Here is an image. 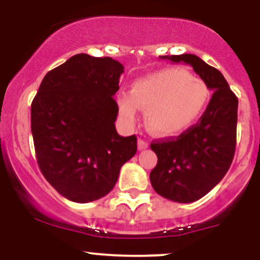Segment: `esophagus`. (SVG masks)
<instances>
[{"mask_svg": "<svg viewBox=\"0 0 260 260\" xmlns=\"http://www.w3.org/2000/svg\"><path fill=\"white\" fill-rule=\"evenodd\" d=\"M149 147V144L145 140L143 139H138V149L139 150H143V149H147Z\"/></svg>", "mask_w": 260, "mask_h": 260, "instance_id": "34e87169", "label": "esophagus"}]
</instances>
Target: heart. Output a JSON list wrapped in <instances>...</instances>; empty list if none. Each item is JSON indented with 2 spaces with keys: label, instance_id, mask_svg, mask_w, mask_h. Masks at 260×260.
<instances>
[{
  "label": "heart",
  "instance_id": "b5f03b06",
  "mask_svg": "<svg viewBox=\"0 0 260 260\" xmlns=\"http://www.w3.org/2000/svg\"><path fill=\"white\" fill-rule=\"evenodd\" d=\"M210 100L202 79L186 71L164 70L132 84L131 96L118 98V110L127 123L137 121L138 107L145 111V123L160 137L177 136L199 120Z\"/></svg>",
  "mask_w": 260,
  "mask_h": 260
}]
</instances>
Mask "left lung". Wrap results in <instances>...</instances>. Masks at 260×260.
<instances>
[{"label":"left lung","instance_id":"1","mask_svg":"<svg viewBox=\"0 0 260 260\" xmlns=\"http://www.w3.org/2000/svg\"><path fill=\"white\" fill-rule=\"evenodd\" d=\"M172 62L190 64L213 90L207 110L194 126L175 139L151 143L157 164L150 172L154 190L177 203L201 199L229 171L236 149L238 99L220 71L198 56H166Z\"/></svg>","mask_w":260,"mask_h":260}]
</instances>
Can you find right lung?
<instances>
[{"label": "right lung", "mask_w": 260, "mask_h": 260, "mask_svg": "<svg viewBox=\"0 0 260 260\" xmlns=\"http://www.w3.org/2000/svg\"><path fill=\"white\" fill-rule=\"evenodd\" d=\"M123 70L111 57L74 55L44 77L31 103L39 168L72 202L109 194L122 165L137 153V137H122L115 127L113 95Z\"/></svg>", "instance_id": "add662e5"}]
</instances>
